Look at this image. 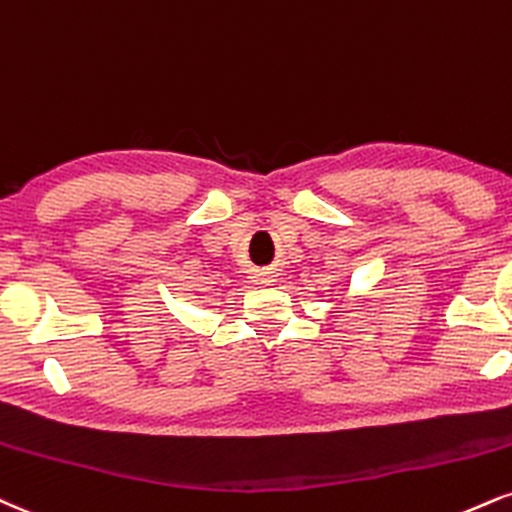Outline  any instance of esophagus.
<instances>
[{"label": "esophagus", "instance_id": "34e87169", "mask_svg": "<svg viewBox=\"0 0 512 512\" xmlns=\"http://www.w3.org/2000/svg\"><path fill=\"white\" fill-rule=\"evenodd\" d=\"M257 281H260V283H264V286H269V283H272V281H274V276H272V274H269V272H260V274H257Z\"/></svg>", "mask_w": 512, "mask_h": 512}]
</instances>
